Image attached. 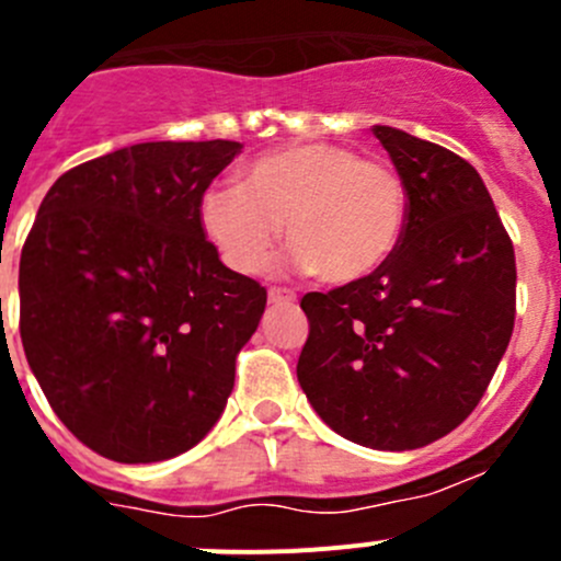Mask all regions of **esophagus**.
Returning <instances> with one entry per match:
<instances>
[{
	"mask_svg": "<svg viewBox=\"0 0 561 561\" xmlns=\"http://www.w3.org/2000/svg\"><path fill=\"white\" fill-rule=\"evenodd\" d=\"M268 301L271 304H293L296 301V293H293L290 287H271Z\"/></svg>",
	"mask_w": 561,
	"mask_h": 561,
	"instance_id": "34e87169",
	"label": "esophagus"
}]
</instances>
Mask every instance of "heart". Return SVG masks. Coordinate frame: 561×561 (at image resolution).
<instances>
[{
    "instance_id": "1",
    "label": "heart",
    "mask_w": 561,
    "mask_h": 561,
    "mask_svg": "<svg viewBox=\"0 0 561 561\" xmlns=\"http://www.w3.org/2000/svg\"><path fill=\"white\" fill-rule=\"evenodd\" d=\"M405 186L386 161L334 142H298L257 156L236 186H208L197 219L221 263L260 274L276 243L323 282L347 285L375 274L405 230Z\"/></svg>"
}]
</instances>
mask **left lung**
<instances>
[{"label":"left lung","mask_w":561,"mask_h":561,"mask_svg":"<svg viewBox=\"0 0 561 561\" xmlns=\"http://www.w3.org/2000/svg\"><path fill=\"white\" fill-rule=\"evenodd\" d=\"M405 186V230L375 274L307 293L298 383L362 447L416 449L485 394L515 325V252L474 167L375 125Z\"/></svg>","instance_id":"8db88e82"}]
</instances>
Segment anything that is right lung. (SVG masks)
I'll use <instances>...</instances> for the list:
<instances>
[{
  "label": "right lung",
  "mask_w": 561,
  "mask_h": 561,
  "mask_svg": "<svg viewBox=\"0 0 561 561\" xmlns=\"http://www.w3.org/2000/svg\"><path fill=\"white\" fill-rule=\"evenodd\" d=\"M241 148L130 145L43 197L21 249V342L48 405L103 458H175L225 411L268 293L221 263L197 203Z\"/></svg>",
  "instance_id": "1"
}]
</instances>
